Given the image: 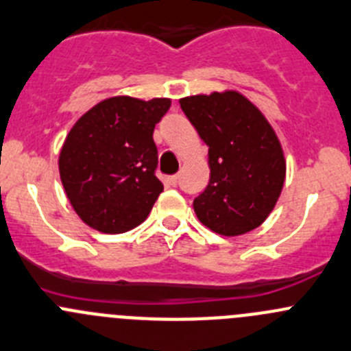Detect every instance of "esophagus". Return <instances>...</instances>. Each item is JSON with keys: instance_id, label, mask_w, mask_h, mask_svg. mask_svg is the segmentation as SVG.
Wrapping results in <instances>:
<instances>
[{"instance_id": "obj_1", "label": "esophagus", "mask_w": 351, "mask_h": 351, "mask_svg": "<svg viewBox=\"0 0 351 351\" xmlns=\"http://www.w3.org/2000/svg\"><path fill=\"white\" fill-rule=\"evenodd\" d=\"M168 183L171 186H176V183H178V175H173V176H169L168 178Z\"/></svg>"}]
</instances>
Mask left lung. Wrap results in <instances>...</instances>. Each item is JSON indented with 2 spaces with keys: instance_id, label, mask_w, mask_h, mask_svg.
I'll list each match as a JSON object with an SVG mask.
<instances>
[{
  "instance_id": "8db88e82",
  "label": "left lung",
  "mask_w": 351,
  "mask_h": 351,
  "mask_svg": "<svg viewBox=\"0 0 351 351\" xmlns=\"http://www.w3.org/2000/svg\"><path fill=\"white\" fill-rule=\"evenodd\" d=\"M180 106L209 147V183L193 199L200 223L226 237L261 226L276 206L287 173L271 125L233 90L183 97Z\"/></svg>"
}]
</instances>
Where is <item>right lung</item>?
<instances>
[{"label": "right lung", "instance_id": "obj_1", "mask_svg": "<svg viewBox=\"0 0 351 351\" xmlns=\"http://www.w3.org/2000/svg\"><path fill=\"white\" fill-rule=\"evenodd\" d=\"M169 106L165 97H111L73 125L61 149L60 176L85 224L125 233L145 221L162 192L152 134Z\"/></svg>", "mask_w": 351, "mask_h": 351}]
</instances>
